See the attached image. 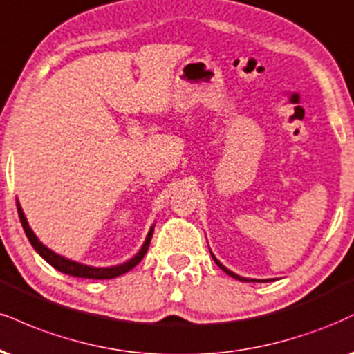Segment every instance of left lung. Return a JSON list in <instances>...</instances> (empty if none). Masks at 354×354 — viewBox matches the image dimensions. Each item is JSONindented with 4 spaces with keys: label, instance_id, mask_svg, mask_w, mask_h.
Returning a JSON list of instances; mask_svg holds the SVG:
<instances>
[{
    "label": "left lung",
    "instance_id": "obj_1",
    "mask_svg": "<svg viewBox=\"0 0 354 354\" xmlns=\"http://www.w3.org/2000/svg\"><path fill=\"white\" fill-rule=\"evenodd\" d=\"M211 255H212V259H214V262H216V263H218V267H219V269H223V270L225 272V274H227V275H231V277H234V279L241 280V282H269V280H274V279H266V280H255V279H245V277H241V275L234 274V272H232V270H229V269H227V267H224V266H223V263H221V262L218 261V259H216V257H214V254H212V252H211Z\"/></svg>",
    "mask_w": 354,
    "mask_h": 354
}]
</instances>
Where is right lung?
<instances>
[{
  "mask_svg": "<svg viewBox=\"0 0 354 354\" xmlns=\"http://www.w3.org/2000/svg\"><path fill=\"white\" fill-rule=\"evenodd\" d=\"M16 206H18V214H19L21 224H23L24 232H26L28 239H29V242H31V245L34 247V250H36V252L39 254L46 262L50 263L54 269L62 272V274H67L72 277H80V279H95V280L115 279V277L123 275L125 272L131 270L136 263H138L145 257V254H147L148 245H150V241L153 236V229H155V225H151L150 231H148V234H147V239H145V242H143L142 249H140L138 252H136L133 257L130 259V261L118 263V266H112V267H92V266H85V263L71 261V259L55 254L54 250H50L49 247H46L39 239H37V236L32 232V229L29 227L28 219H26V216H24L23 207H21L18 199H16Z\"/></svg>",
  "mask_w": 354,
  "mask_h": 354,
  "instance_id": "add662e5",
  "label": "right lung"
}]
</instances>
